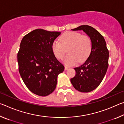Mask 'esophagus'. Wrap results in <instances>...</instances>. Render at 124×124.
<instances>
[{
  "mask_svg": "<svg viewBox=\"0 0 124 124\" xmlns=\"http://www.w3.org/2000/svg\"><path fill=\"white\" fill-rule=\"evenodd\" d=\"M69 68V67H67V66H64V70H68V69Z\"/></svg>",
  "mask_w": 124,
  "mask_h": 124,
  "instance_id": "esophagus-1",
  "label": "esophagus"
}]
</instances>
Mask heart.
I'll list each match as a JSON object with an SVG mask.
<instances>
[{
    "mask_svg": "<svg viewBox=\"0 0 124 124\" xmlns=\"http://www.w3.org/2000/svg\"><path fill=\"white\" fill-rule=\"evenodd\" d=\"M60 40H55L53 42L52 51L56 58L62 60L68 49L69 54L64 60L67 65L84 62L91 53L92 42L87 35H82L79 32H67L62 35Z\"/></svg>",
    "mask_w": 124,
    "mask_h": 124,
    "instance_id": "b5f03b06",
    "label": "heart"
}]
</instances>
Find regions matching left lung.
Wrapping results in <instances>:
<instances>
[{
	"instance_id": "8db88e82",
	"label": "left lung",
	"mask_w": 124,
	"mask_h": 124,
	"mask_svg": "<svg viewBox=\"0 0 124 124\" xmlns=\"http://www.w3.org/2000/svg\"><path fill=\"white\" fill-rule=\"evenodd\" d=\"M72 30L83 31L91 40L92 50L84 63L74 68L76 74L70 79L71 83L80 92H91L99 86L107 70L109 51L106 41L96 29L88 25Z\"/></svg>"
}]
</instances>
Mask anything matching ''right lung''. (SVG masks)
<instances>
[{"instance_id": "obj_1", "label": "right lung", "mask_w": 124, "mask_h": 124, "mask_svg": "<svg viewBox=\"0 0 124 124\" xmlns=\"http://www.w3.org/2000/svg\"><path fill=\"white\" fill-rule=\"evenodd\" d=\"M61 32L37 29L22 39L17 54L18 70L27 88L46 96L56 89L57 77L64 67L54 56L52 45Z\"/></svg>"}]
</instances>
